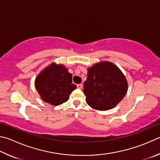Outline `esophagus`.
<instances>
[{
  "label": "esophagus",
  "mask_w": 160,
  "mask_h": 160,
  "mask_svg": "<svg viewBox=\"0 0 160 160\" xmlns=\"http://www.w3.org/2000/svg\"><path fill=\"white\" fill-rule=\"evenodd\" d=\"M77 87H78V89H82V84H78Z\"/></svg>",
  "instance_id": "34e87169"
}]
</instances>
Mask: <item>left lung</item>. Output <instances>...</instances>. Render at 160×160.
I'll list each match as a JSON object with an SVG mask.
<instances>
[{
	"label": "left lung",
	"mask_w": 160,
	"mask_h": 160,
	"mask_svg": "<svg viewBox=\"0 0 160 160\" xmlns=\"http://www.w3.org/2000/svg\"><path fill=\"white\" fill-rule=\"evenodd\" d=\"M83 86L87 103L98 110L114 108L128 89L122 72L109 62H101L88 68V78Z\"/></svg>",
	"instance_id": "left-lung-1"
}]
</instances>
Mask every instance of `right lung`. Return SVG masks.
I'll use <instances>...</instances> for the list:
<instances>
[{
	"label": "right lung",
	"mask_w": 160,
	"mask_h": 160,
	"mask_svg": "<svg viewBox=\"0 0 160 160\" xmlns=\"http://www.w3.org/2000/svg\"><path fill=\"white\" fill-rule=\"evenodd\" d=\"M35 87L43 101L59 106L67 101L71 93L77 88L72 83V74L62 64L52 63L38 75Z\"/></svg>",
	"instance_id": "right-lung-1"
}]
</instances>
